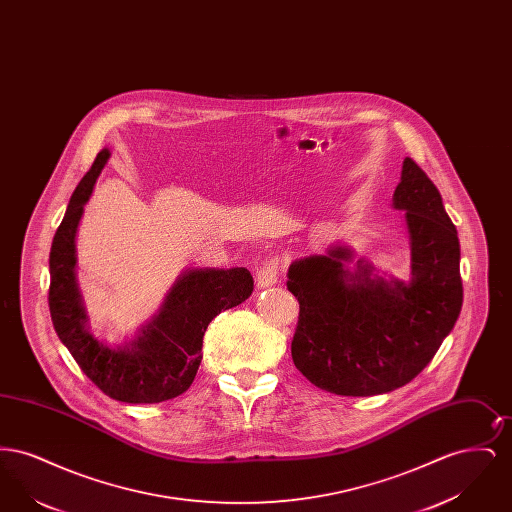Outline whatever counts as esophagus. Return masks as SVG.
Returning <instances> with one entry per match:
<instances>
[{
	"mask_svg": "<svg viewBox=\"0 0 512 512\" xmlns=\"http://www.w3.org/2000/svg\"><path fill=\"white\" fill-rule=\"evenodd\" d=\"M276 282H278V261L270 259L257 272V288L267 290V288H272Z\"/></svg>",
	"mask_w": 512,
	"mask_h": 512,
	"instance_id": "34e87169",
	"label": "esophagus"
}]
</instances>
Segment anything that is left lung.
Returning <instances> with one entry per match:
<instances>
[{
  "label": "left lung",
  "mask_w": 512,
  "mask_h": 512,
  "mask_svg": "<svg viewBox=\"0 0 512 512\" xmlns=\"http://www.w3.org/2000/svg\"><path fill=\"white\" fill-rule=\"evenodd\" d=\"M393 209L405 211L407 282L376 274L366 259L355 261L349 245L290 265L288 290L299 301L293 365L320 390L366 397L409 384L461 315L457 228L438 188L411 157L403 161Z\"/></svg>",
  "instance_id": "8db88e82"
}]
</instances>
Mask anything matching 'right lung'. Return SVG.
<instances>
[{"label":"right lung","mask_w":512,"mask_h":512,"mask_svg":"<svg viewBox=\"0 0 512 512\" xmlns=\"http://www.w3.org/2000/svg\"><path fill=\"white\" fill-rule=\"evenodd\" d=\"M111 151L103 147L76 186L49 253V313L53 328L82 372L111 399L161 403L182 395L194 382L209 322L253 292L244 267L188 268L172 284L163 305L134 338L121 345L98 340L76 282V230Z\"/></svg>","instance_id":"obj_1"}]
</instances>
